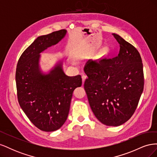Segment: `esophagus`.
Instances as JSON below:
<instances>
[{
  "instance_id": "obj_1",
  "label": "esophagus",
  "mask_w": 157,
  "mask_h": 157,
  "mask_svg": "<svg viewBox=\"0 0 157 157\" xmlns=\"http://www.w3.org/2000/svg\"><path fill=\"white\" fill-rule=\"evenodd\" d=\"M86 75H85V74H82V84H84V81H85V80H86Z\"/></svg>"
}]
</instances>
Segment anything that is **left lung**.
I'll return each mask as SVG.
<instances>
[{"mask_svg":"<svg viewBox=\"0 0 157 157\" xmlns=\"http://www.w3.org/2000/svg\"><path fill=\"white\" fill-rule=\"evenodd\" d=\"M119 53L113 58L89 60L84 87L94 115L102 124L118 126L134 113L143 92L144 76L139 52L118 35Z\"/></svg>","mask_w":157,"mask_h":157,"instance_id":"1","label":"left lung"}]
</instances>
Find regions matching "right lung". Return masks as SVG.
Returning a JSON list of instances; mask_svg holds the SVG:
<instances>
[{
	"label": "right lung",
	"instance_id": "right-lung-1",
	"mask_svg": "<svg viewBox=\"0 0 157 157\" xmlns=\"http://www.w3.org/2000/svg\"><path fill=\"white\" fill-rule=\"evenodd\" d=\"M61 29L37 39L23 52L17 64L16 82L18 102L36 128L44 132L58 130L66 121L74 90L81 86L80 75L69 77L59 61L49 73L40 68V54L64 38Z\"/></svg>",
	"mask_w": 157,
	"mask_h": 157
}]
</instances>
